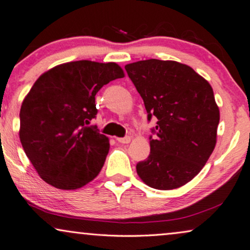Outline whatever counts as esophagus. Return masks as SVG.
<instances>
[{"mask_svg": "<svg viewBox=\"0 0 250 250\" xmlns=\"http://www.w3.org/2000/svg\"><path fill=\"white\" fill-rule=\"evenodd\" d=\"M116 141L121 144H129L131 142V137L130 136H125V137H121V138H116Z\"/></svg>", "mask_w": 250, "mask_h": 250, "instance_id": "1", "label": "esophagus"}]
</instances>
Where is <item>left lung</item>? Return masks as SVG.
I'll use <instances>...</instances> for the list:
<instances>
[{"label":"left lung","instance_id":"1","mask_svg":"<svg viewBox=\"0 0 250 250\" xmlns=\"http://www.w3.org/2000/svg\"><path fill=\"white\" fill-rule=\"evenodd\" d=\"M125 71L147 119H158L148 158L136 166L139 178L156 189L181 188L201 171L217 141L219 108L211 85L174 61H139L125 65Z\"/></svg>","mask_w":250,"mask_h":250}]
</instances>
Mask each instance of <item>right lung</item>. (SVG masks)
Returning a JSON list of instances; mask_svg holds the SVG:
<instances>
[{"label":"right lung","instance_id":"obj_1","mask_svg":"<svg viewBox=\"0 0 250 250\" xmlns=\"http://www.w3.org/2000/svg\"><path fill=\"white\" fill-rule=\"evenodd\" d=\"M123 76L116 62L78 61L55 66L36 80L22 101L19 138L45 183L76 189L97 177L109 141L89 127L97 114L95 96Z\"/></svg>","mask_w":250,"mask_h":250}]
</instances>
